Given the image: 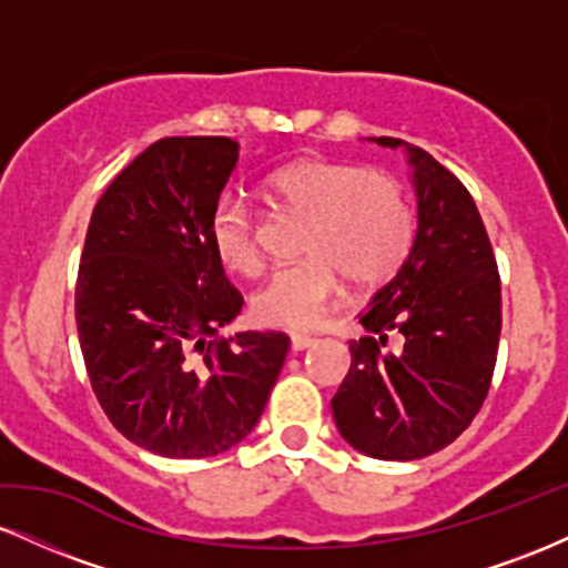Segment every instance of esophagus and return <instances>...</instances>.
Returning <instances> with one entry per match:
<instances>
[{
  "instance_id": "esophagus-1",
  "label": "esophagus",
  "mask_w": 568,
  "mask_h": 568,
  "mask_svg": "<svg viewBox=\"0 0 568 568\" xmlns=\"http://www.w3.org/2000/svg\"><path fill=\"white\" fill-rule=\"evenodd\" d=\"M315 342H317L315 336L293 334V336H291V349H293V352H302V349H306V347H312V344H315Z\"/></svg>"
}]
</instances>
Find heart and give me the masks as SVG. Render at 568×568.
Returning <instances> with one entry per match:
<instances>
[{
    "mask_svg": "<svg viewBox=\"0 0 568 568\" xmlns=\"http://www.w3.org/2000/svg\"><path fill=\"white\" fill-rule=\"evenodd\" d=\"M266 192L293 211L310 213L302 243L306 256L280 266L253 296V315L270 328H315L342 298L347 277L357 285H382L414 251L416 211L395 175L361 162L304 158L270 173ZM207 237L234 275L262 272L256 213L243 197L224 194L213 205Z\"/></svg>",
    "mask_w": 568,
    "mask_h": 568,
    "instance_id": "1",
    "label": "heart"
}]
</instances>
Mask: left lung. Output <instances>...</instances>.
Segmentation results:
<instances>
[{
  "mask_svg": "<svg viewBox=\"0 0 568 568\" xmlns=\"http://www.w3.org/2000/svg\"><path fill=\"white\" fill-rule=\"evenodd\" d=\"M406 149L419 211L414 251L357 315L366 336L349 342V374L331 400L352 448L397 462L440 452L470 427L501 331L497 256L473 194L425 149Z\"/></svg>",
  "mask_w": 568,
  "mask_h": 568,
  "instance_id": "8db88e82",
  "label": "left lung"
}]
</instances>
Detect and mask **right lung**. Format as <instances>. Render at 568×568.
Segmentation results:
<instances>
[{"instance_id": "add662e5", "label": "right lung", "mask_w": 568, "mask_h": 568, "mask_svg": "<svg viewBox=\"0 0 568 568\" xmlns=\"http://www.w3.org/2000/svg\"><path fill=\"white\" fill-rule=\"evenodd\" d=\"M237 165L224 135H173L141 152L95 202L74 315L90 387L146 452L205 459L256 427L291 338H219L243 310L207 237Z\"/></svg>"}]
</instances>
